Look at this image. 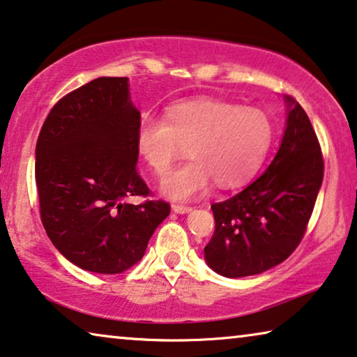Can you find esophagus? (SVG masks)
Returning a JSON list of instances; mask_svg holds the SVG:
<instances>
[{
  "label": "esophagus",
  "mask_w": 357,
  "mask_h": 357,
  "mask_svg": "<svg viewBox=\"0 0 357 357\" xmlns=\"http://www.w3.org/2000/svg\"><path fill=\"white\" fill-rule=\"evenodd\" d=\"M191 209H193V208H191V206L172 204V211H174V213H177V214H187V213H190Z\"/></svg>",
  "instance_id": "34e87169"
}]
</instances>
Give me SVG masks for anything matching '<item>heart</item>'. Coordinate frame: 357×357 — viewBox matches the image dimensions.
Segmentation results:
<instances>
[{"label": "heart", "mask_w": 357, "mask_h": 357, "mask_svg": "<svg viewBox=\"0 0 357 357\" xmlns=\"http://www.w3.org/2000/svg\"><path fill=\"white\" fill-rule=\"evenodd\" d=\"M271 140L264 111L209 96L174 102L162 121L143 119L137 128L138 154L158 177H166L187 146L191 161L162 183L174 199L198 196L213 180L220 188L240 187L261 166Z\"/></svg>", "instance_id": "1"}]
</instances>
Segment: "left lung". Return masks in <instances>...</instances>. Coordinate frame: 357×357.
I'll return each mask as SVG.
<instances>
[{
  "label": "left lung",
  "instance_id": "obj_1",
  "mask_svg": "<svg viewBox=\"0 0 357 357\" xmlns=\"http://www.w3.org/2000/svg\"><path fill=\"white\" fill-rule=\"evenodd\" d=\"M285 135L266 172L231 198L211 204L215 230L208 266L224 277L266 272L290 257L306 234L324 178V156L306 111L287 96Z\"/></svg>",
  "mask_w": 357,
  "mask_h": 357
}]
</instances>
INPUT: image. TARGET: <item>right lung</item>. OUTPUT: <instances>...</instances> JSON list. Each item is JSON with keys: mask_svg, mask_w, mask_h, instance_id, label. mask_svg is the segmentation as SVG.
<instances>
[{"mask_svg": "<svg viewBox=\"0 0 357 357\" xmlns=\"http://www.w3.org/2000/svg\"><path fill=\"white\" fill-rule=\"evenodd\" d=\"M140 112L127 77H100L53 106L37 140L40 217L61 255L96 273H122L142 259L170 213L138 174ZM130 195L140 205L123 201Z\"/></svg>", "mask_w": 357, "mask_h": 357, "instance_id": "add662e5", "label": "right lung"}]
</instances>
